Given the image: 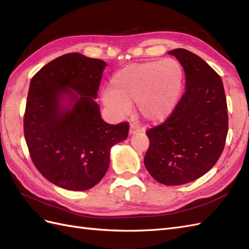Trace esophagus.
I'll list each match as a JSON object with an SVG mask.
<instances>
[{"instance_id": "esophagus-1", "label": "esophagus", "mask_w": 249, "mask_h": 249, "mask_svg": "<svg viewBox=\"0 0 249 249\" xmlns=\"http://www.w3.org/2000/svg\"><path fill=\"white\" fill-rule=\"evenodd\" d=\"M143 131H144V129H143V128H140L139 126L133 125V124L130 125L129 135H136V133H138V132H143Z\"/></svg>"}]
</instances>
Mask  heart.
I'll use <instances>...</instances> for the list:
<instances>
[{
	"mask_svg": "<svg viewBox=\"0 0 249 249\" xmlns=\"http://www.w3.org/2000/svg\"><path fill=\"white\" fill-rule=\"evenodd\" d=\"M184 82L185 72L176 59L133 63L112 74L109 90L103 92L102 100L118 117L128 114L136 102L146 122L160 124L176 110Z\"/></svg>",
	"mask_w": 249,
	"mask_h": 249,
	"instance_id": "obj_1",
	"label": "heart"
}]
</instances>
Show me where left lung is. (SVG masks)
<instances>
[{
	"label": "left lung",
	"instance_id": "left-lung-1",
	"mask_svg": "<svg viewBox=\"0 0 249 249\" xmlns=\"http://www.w3.org/2000/svg\"><path fill=\"white\" fill-rule=\"evenodd\" d=\"M185 72V92L174 113L147 131L149 148L144 164L164 185H183L213 167L225 146L227 104L220 75L186 49L168 52Z\"/></svg>",
	"mask_w": 249,
	"mask_h": 249
}]
</instances>
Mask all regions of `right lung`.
Segmentation results:
<instances>
[{
	"instance_id": "right-lung-1",
	"label": "right lung",
	"mask_w": 249,
	"mask_h": 249,
	"mask_svg": "<svg viewBox=\"0 0 249 249\" xmlns=\"http://www.w3.org/2000/svg\"><path fill=\"white\" fill-rule=\"evenodd\" d=\"M107 64L67 53L42 67L30 81L24 135L44 178L68 190H87L103 179L112 146L129 125L106 123L95 103Z\"/></svg>"
}]
</instances>
